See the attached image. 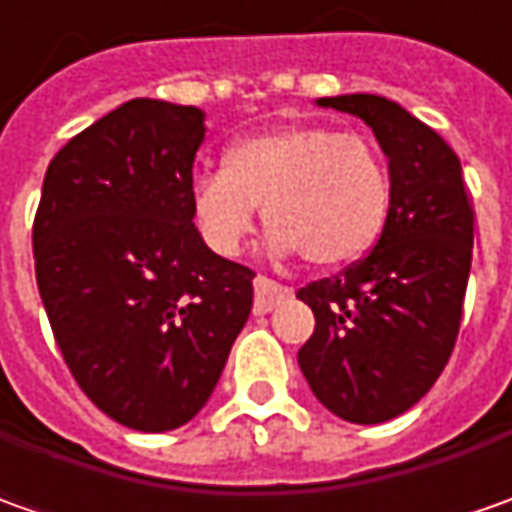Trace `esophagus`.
I'll return each instance as SVG.
<instances>
[{
    "label": "esophagus",
    "mask_w": 512,
    "mask_h": 512,
    "mask_svg": "<svg viewBox=\"0 0 512 512\" xmlns=\"http://www.w3.org/2000/svg\"><path fill=\"white\" fill-rule=\"evenodd\" d=\"M256 302H253V313H270L273 307H279L282 302H287L290 296H293V290L285 285H279V282H273V279H267V276H256Z\"/></svg>",
    "instance_id": "obj_1"
}]
</instances>
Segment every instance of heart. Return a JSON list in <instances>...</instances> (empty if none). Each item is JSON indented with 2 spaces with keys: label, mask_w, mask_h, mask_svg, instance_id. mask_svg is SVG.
Listing matches in <instances>:
<instances>
[{
  "label": "heart",
  "mask_w": 512,
  "mask_h": 512,
  "mask_svg": "<svg viewBox=\"0 0 512 512\" xmlns=\"http://www.w3.org/2000/svg\"><path fill=\"white\" fill-rule=\"evenodd\" d=\"M265 213L276 253L342 267L376 245L390 210V173L376 145L330 125H285L227 150L225 170L190 190L193 222L213 253L236 256Z\"/></svg>",
  "instance_id": "heart-1"
}]
</instances>
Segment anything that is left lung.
Masks as SVG:
<instances>
[{
  "label": "left lung",
  "instance_id": "1",
  "mask_svg": "<svg viewBox=\"0 0 512 512\" xmlns=\"http://www.w3.org/2000/svg\"><path fill=\"white\" fill-rule=\"evenodd\" d=\"M319 105L373 128L390 159V210L367 256L296 293L316 316L299 367L330 413L379 424L419 402L453 353L473 207L459 156L402 105L376 93L327 96Z\"/></svg>",
  "mask_w": 512,
  "mask_h": 512
}]
</instances>
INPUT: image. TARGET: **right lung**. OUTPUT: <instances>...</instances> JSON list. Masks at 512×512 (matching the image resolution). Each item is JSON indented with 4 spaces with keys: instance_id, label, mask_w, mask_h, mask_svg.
<instances>
[{
    "instance_id": "add662e5",
    "label": "right lung",
    "mask_w": 512,
    "mask_h": 512,
    "mask_svg": "<svg viewBox=\"0 0 512 512\" xmlns=\"http://www.w3.org/2000/svg\"><path fill=\"white\" fill-rule=\"evenodd\" d=\"M205 113L130 99L50 159L33 219L36 285L76 384L113 422H190L253 307V270L193 225Z\"/></svg>"
}]
</instances>
